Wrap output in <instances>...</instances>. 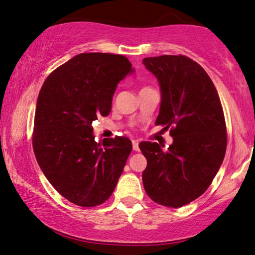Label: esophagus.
I'll return each instance as SVG.
<instances>
[{
    "label": "esophagus",
    "mask_w": 255,
    "mask_h": 255,
    "mask_svg": "<svg viewBox=\"0 0 255 255\" xmlns=\"http://www.w3.org/2000/svg\"><path fill=\"white\" fill-rule=\"evenodd\" d=\"M132 148H134V151H138L139 149L138 142H137V140H132Z\"/></svg>",
    "instance_id": "esophagus-1"
}]
</instances>
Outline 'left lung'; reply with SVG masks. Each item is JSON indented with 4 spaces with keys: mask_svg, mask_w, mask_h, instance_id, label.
Wrapping results in <instances>:
<instances>
[{
    "mask_svg": "<svg viewBox=\"0 0 255 255\" xmlns=\"http://www.w3.org/2000/svg\"><path fill=\"white\" fill-rule=\"evenodd\" d=\"M161 91L155 125L171 126L173 142H142L147 160L142 179L145 192L157 204L180 208L201 196L224 161L227 134L219 95L199 63L184 55L145 58Z\"/></svg>",
    "mask_w": 255,
    "mask_h": 255,
    "instance_id": "left-lung-1",
    "label": "left lung"
}]
</instances>
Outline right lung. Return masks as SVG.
I'll return each instance as SVG.
<instances>
[{
  "mask_svg": "<svg viewBox=\"0 0 255 255\" xmlns=\"http://www.w3.org/2000/svg\"><path fill=\"white\" fill-rule=\"evenodd\" d=\"M135 71L124 55L82 53L52 72L36 104L33 147L39 168L63 197L96 207L115 191L132 149L124 136L93 135V121L111 111L116 88Z\"/></svg>",
  "mask_w": 255,
  "mask_h": 255,
  "instance_id": "add662e5",
  "label": "right lung"
}]
</instances>
